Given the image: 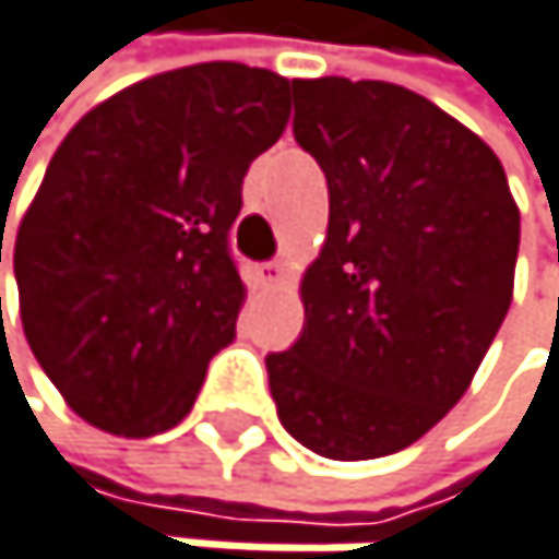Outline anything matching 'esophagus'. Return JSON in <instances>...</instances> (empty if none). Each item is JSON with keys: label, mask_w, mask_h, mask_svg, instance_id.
Masks as SVG:
<instances>
[{"label": "esophagus", "mask_w": 559, "mask_h": 559, "mask_svg": "<svg viewBox=\"0 0 559 559\" xmlns=\"http://www.w3.org/2000/svg\"><path fill=\"white\" fill-rule=\"evenodd\" d=\"M285 277V264L282 261H264L258 264V282L261 285H277Z\"/></svg>", "instance_id": "1"}]
</instances>
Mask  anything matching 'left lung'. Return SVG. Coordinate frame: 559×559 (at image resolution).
Wrapping results in <instances>:
<instances>
[{"mask_svg": "<svg viewBox=\"0 0 559 559\" xmlns=\"http://www.w3.org/2000/svg\"><path fill=\"white\" fill-rule=\"evenodd\" d=\"M292 90L295 140L329 180V238L267 385L305 449L379 460L469 389L513 298L520 211L500 157L426 96L345 76Z\"/></svg>", "mask_w": 559, "mask_h": 559, "instance_id": "8db88e82", "label": "left lung"}]
</instances>
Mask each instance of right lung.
Returning <instances> with one entry per match:
<instances>
[{"label": "right lung", "mask_w": 559, "mask_h": 559, "mask_svg": "<svg viewBox=\"0 0 559 559\" xmlns=\"http://www.w3.org/2000/svg\"><path fill=\"white\" fill-rule=\"evenodd\" d=\"M288 114L285 76L201 62L127 86L59 143L12 267L36 361L96 429L143 439L194 409L238 335L241 183Z\"/></svg>", "instance_id": "add662e5"}]
</instances>
